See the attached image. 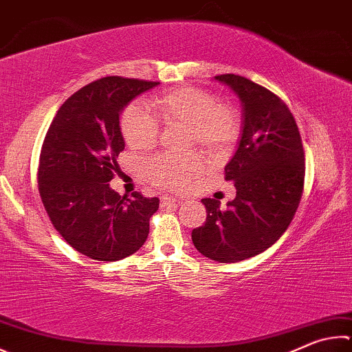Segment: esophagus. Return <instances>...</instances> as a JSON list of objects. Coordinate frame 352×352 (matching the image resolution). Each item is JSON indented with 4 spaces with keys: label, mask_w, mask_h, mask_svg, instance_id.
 Instances as JSON below:
<instances>
[{
    "label": "esophagus",
    "mask_w": 352,
    "mask_h": 352,
    "mask_svg": "<svg viewBox=\"0 0 352 352\" xmlns=\"http://www.w3.org/2000/svg\"><path fill=\"white\" fill-rule=\"evenodd\" d=\"M180 204V200L175 197H170V195H163L162 197V206L163 208H168V206H178Z\"/></svg>",
    "instance_id": "obj_1"
}]
</instances>
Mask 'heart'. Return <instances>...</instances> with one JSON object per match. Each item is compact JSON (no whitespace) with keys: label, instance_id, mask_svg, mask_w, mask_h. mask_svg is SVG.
Masks as SVG:
<instances>
[{"label":"heart","instance_id":"b5f03b06","mask_svg":"<svg viewBox=\"0 0 352 352\" xmlns=\"http://www.w3.org/2000/svg\"><path fill=\"white\" fill-rule=\"evenodd\" d=\"M148 107L133 103L121 113L120 126L124 142L137 151H148L157 143L160 124L183 126L184 148L194 146L208 157H220L232 148L241 132L237 107L217 101L203 89L182 87L158 95ZM200 170V160L194 154L180 157L158 155L146 164L149 180L168 189L184 188Z\"/></svg>","mask_w":352,"mask_h":352}]
</instances>
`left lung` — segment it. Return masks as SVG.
<instances>
[{"label": "left lung", "mask_w": 352, "mask_h": 352, "mask_svg": "<svg viewBox=\"0 0 352 352\" xmlns=\"http://www.w3.org/2000/svg\"><path fill=\"white\" fill-rule=\"evenodd\" d=\"M215 80L231 87L243 106L239 148L225 168L237 195L226 209L203 198L208 217L192 231V241L204 257L237 263L266 251L289 226L303 194L305 151L296 120L276 94L240 75Z\"/></svg>", "instance_id": "8db88e82"}]
</instances>
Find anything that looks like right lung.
<instances>
[{"instance_id":"right-lung-1","label":"right lung","mask_w":352,"mask_h":352,"mask_svg":"<svg viewBox=\"0 0 352 352\" xmlns=\"http://www.w3.org/2000/svg\"><path fill=\"white\" fill-rule=\"evenodd\" d=\"M158 85L123 76L89 82L61 104L44 137L38 166L44 209L61 237L92 260H121L148 239L158 198L121 197L109 182L124 149L121 111Z\"/></svg>"}]
</instances>
